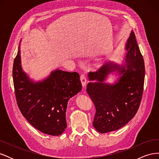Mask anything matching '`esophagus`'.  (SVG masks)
I'll return each mask as SVG.
<instances>
[{
  "mask_svg": "<svg viewBox=\"0 0 159 159\" xmlns=\"http://www.w3.org/2000/svg\"><path fill=\"white\" fill-rule=\"evenodd\" d=\"M80 81L82 84L83 87H85L86 83H87V78H86V76L85 75H81L80 76Z\"/></svg>",
  "mask_w": 159,
  "mask_h": 159,
  "instance_id": "34e87169",
  "label": "esophagus"
}]
</instances>
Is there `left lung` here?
I'll list each match as a JSON object with an SVG mask.
<instances>
[{"mask_svg":"<svg viewBox=\"0 0 159 159\" xmlns=\"http://www.w3.org/2000/svg\"><path fill=\"white\" fill-rule=\"evenodd\" d=\"M123 65L107 61L102 68L89 72L87 92L95 105L93 126L101 133L115 131L131 121L141 103L145 80V63L133 31L125 44ZM120 75L113 84L105 83L111 73Z\"/></svg>","mask_w":159,"mask_h":159,"instance_id":"obj_1","label":"left lung"}]
</instances>
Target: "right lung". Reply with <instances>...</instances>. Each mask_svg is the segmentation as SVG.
I'll return each mask as SVG.
<instances>
[{"mask_svg": "<svg viewBox=\"0 0 159 159\" xmlns=\"http://www.w3.org/2000/svg\"><path fill=\"white\" fill-rule=\"evenodd\" d=\"M20 46L12 69L18 108L38 131L52 136L60 135L67 127L68 101L81 90L80 75L57 69L44 80L34 82L22 70Z\"/></svg>", "mask_w": 159, "mask_h": 159, "instance_id": "add662e5", "label": "right lung"}]
</instances>
